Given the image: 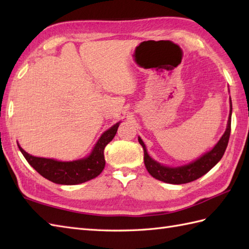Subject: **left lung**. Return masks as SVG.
<instances>
[{"label":"left lung","mask_w":249,"mask_h":249,"mask_svg":"<svg viewBox=\"0 0 249 249\" xmlns=\"http://www.w3.org/2000/svg\"><path fill=\"white\" fill-rule=\"evenodd\" d=\"M231 113L232 104L230 98V114L228 119V124H227V129L225 131V134L221 136L220 140L217 142V144H216L212 150L206 152L205 154L199 157L198 160H196L193 162L187 163V165L184 166L172 168L160 165V162L155 161L153 158L150 157L149 154H147L145 144L139 137L138 141L142 145V147H143L144 152V165L146 170L149 171V173L153 178L169 184L189 183L204 176L205 173H208L211 169L221 160V157L225 154V151L229 142L231 131Z\"/></svg>","instance_id":"1"}]
</instances>
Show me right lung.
Segmentation results:
<instances>
[{
  "label": "right lung",
  "mask_w": 249,
  "mask_h": 249,
  "mask_svg": "<svg viewBox=\"0 0 249 249\" xmlns=\"http://www.w3.org/2000/svg\"><path fill=\"white\" fill-rule=\"evenodd\" d=\"M119 125L120 123H116L106 130L95 144L91 154L78 160L59 161L51 158L32 156L19 144L18 146L30 165L45 178L62 185L81 184L96 178L104 170L106 163L104 150L114 138Z\"/></svg>",
  "instance_id": "right-lung-1"
}]
</instances>
